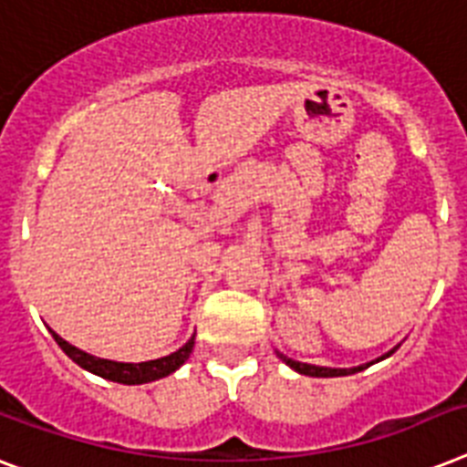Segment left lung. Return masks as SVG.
Listing matches in <instances>:
<instances>
[{
  "label": "left lung",
  "instance_id": "8db88e82",
  "mask_svg": "<svg viewBox=\"0 0 467 467\" xmlns=\"http://www.w3.org/2000/svg\"><path fill=\"white\" fill-rule=\"evenodd\" d=\"M393 350H396V348H393ZM393 350L386 352L384 358H379V359L391 358ZM275 355H278V358L283 359L287 367H293L295 371H299V374H306V377H324V379L326 377H348V374H358V371L365 369V365L352 367V369H333V367H317V365H306V362H297V359L285 358V355H283V352H278V350H275ZM379 359H377V362H379ZM369 365H371V362H369ZM369 365H367V367H369Z\"/></svg>",
  "mask_w": 467,
  "mask_h": 467
}]
</instances>
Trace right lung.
I'll list each match as a JSON object with an SVG mask.
<instances>
[{"label":"right lung","mask_w":467,"mask_h":467,"mask_svg":"<svg viewBox=\"0 0 467 467\" xmlns=\"http://www.w3.org/2000/svg\"><path fill=\"white\" fill-rule=\"evenodd\" d=\"M52 338L57 340V345L62 348L71 359H74L76 365L83 367V369L93 371L98 377L109 379V381H117V384H148V381H155V379H162L172 374L174 369H180L184 362L189 359L192 350H194V336L187 340V343L182 345L180 350L168 355V358H158V359H148V362H139V365H131V362H115V359H102V358H93L88 352L78 350L74 345H69L62 336H57L52 331Z\"/></svg>","instance_id":"obj_1"}]
</instances>
